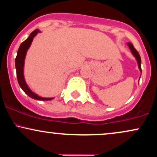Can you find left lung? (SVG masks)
<instances>
[{"mask_svg": "<svg viewBox=\"0 0 157 157\" xmlns=\"http://www.w3.org/2000/svg\"><path fill=\"white\" fill-rule=\"evenodd\" d=\"M128 45L129 48H130V49L131 50V52H132V54L134 55V56L135 57H136V60H137V63H138V66H139V68L140 69V71L142 72V68H141V57H140V54H139V52L136 51V49L134 47V46H133L132 44H131V43H128Z\"/></svg>", "mask_w": 157, "mask_h": 157, "instance_id": "left-lung-1", "label": "left lung"}]
</instances>
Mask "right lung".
<instances>
[{
    "mask_svg": "<svg viewBox=\"0 0 157 157\" xmlns=\"http://www.w3.org/2000/svg\"><path fill=\"white\" fill-rule=\"evenodd\" d=\"M38 32H40L38 29H35V31L32 32L30 34L29 37L21 44L18 50H17V54L15 58V68L16 72H17V81H18V83L21 89H23V91L31 98L38 100H52V98H44V97L37 96L35 93L32 92L31 90L29 89L28 86L25 82L24 77H23V65H24V59L25 57H26V52L28 48H29L30 45H31L32 40H33L34 37Z\"/></svg>",
    "mask_w": 157,
    "mask_h": 157,
    "instance_id": "obj_1",
    "label": "right lung"
}]
</instances>
